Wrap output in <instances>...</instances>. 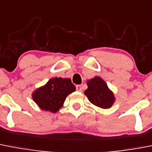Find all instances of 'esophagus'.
Returning a JSON list of instances; mask_svg holds the SVG:
<instances>
[{
	"label": "esophagus",
	"instance_id": "obj_1",
	"mask_svg": "<svg viewBox=\"0 0 152 152\" xmlns=\"http://www.w3.org/2000/svg\"><path fill=\"white\" fill-rule=\"evenodd\" d=\"M76 89H77V91L81 92V91H82V87H81V85H77V86H76Z\"/></svg>",
	"mask_w": 152,
	"mask_h": 152
}]
</instances>
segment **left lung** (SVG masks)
<instances>
[{
	"label": "left lung",
	"mask_w": 152,
	"mask_h": 152,
	"mask_svg": "<svg viewBox=\"0 0 152 152\" xmlns=\"http://www.w3.org/2000/svg\"><path fill=\"white\" fill-rule=\"evenodd\" d=\"M87 84L88 88L84 91V94L92 104L102 108L112 106L115 101L114 93L101 77L96 76L87 80Z\"/></svg>",
	"instance_id": "left-lung-1"
}]
</instances>
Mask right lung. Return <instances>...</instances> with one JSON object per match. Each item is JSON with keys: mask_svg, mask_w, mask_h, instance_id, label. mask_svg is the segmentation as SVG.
<instances>
[{"mask_svg": "<svg viewBox=\"0 0 152 152\" xmlns=\"http://www.w3.org/2000/svg\"><path fill=\"white\" fill-rule=\"evenodd\" d=\"M75 90L70 78L53 77L37 88L32 93V99L41 109L56 113L62 108L68 95Z\"/></svg>", "mask_w": 152, "mask_h": 152, "instance_id": "right-lung-1", "label": "right lung"}]
</instances>
